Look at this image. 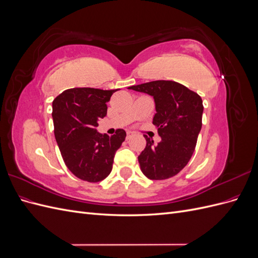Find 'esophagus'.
<instances>
[{"label": "esophagus", "mask_w": 258, "mask_h": 258, "mask_svg": "<svg viewBox=\"0 0 258 258\" xmlns=\"http://www.w3.org/2000/svg\"><path fill=\"white\" fill-rule=\"evenodd\" d=\"M131 137H134V132H132V131H128V132H127V137H126V139H127V140H129Z\"/></svg>", "instance_id": "34e87169"}]
</instances>
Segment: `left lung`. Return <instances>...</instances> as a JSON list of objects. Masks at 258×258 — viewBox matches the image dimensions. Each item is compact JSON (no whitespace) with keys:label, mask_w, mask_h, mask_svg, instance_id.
<instances>
[{"label":"left lung","mask_w":258,"mask_h":258,"mask_svg":"<svg viewBox=\"0 0 258 258\" xmlns=\"http://www.w3.org/2000/svg\"><path fill=\"white\" fill-rule=\"evenodd\" d=\"M129 89L154 97L153 123L161 141L154 145L147 136L146 146L138 157L143 174L150 179L174 176L191 158L202 127L204 104L197 92L173 81H154Z\"/></svg>","instance_id":"left-lung-1"}]
</instances>
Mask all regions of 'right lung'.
<instances>
[{
  "label": "right lung",
  "instance_id": "add662e5",
  "mask_svg": "<svg viewBox=\"0 0 258 258\" xmlns=\"http://www.w3.org/2000/svg\"><path fill=\"white\" fill-rule=\"evenodd\" d=\"M115 90L71 88L52 102L54 138L68 169L83 181L97 183L111 173L116 151L126 138L117 129L112 137L97 132Z\"/></svg>",
  "mask_w": 258,
  "mask_h": 258
}]
</instances>
